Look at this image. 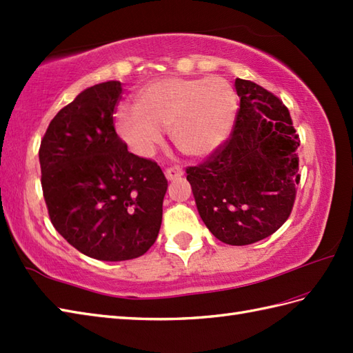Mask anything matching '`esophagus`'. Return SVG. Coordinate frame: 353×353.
<instances>
[{
    "instance_id": "34e87169",
    "label": "esophagus",
    "mask_w": 353,
    "mask_h": 353,
    "mask_svg": "<svg viewBox=\"0 0 353 353\" xmlns=\"http://www.w3.org/2000/svg\"><path fill=\"white\" fill-rule=\"evenodd\" d=\"M183 174V170L181 167H177V165H172V167H168L165 170V176H167L168 181H174V179L181 177Z\"/></svg>"
}]
</instances>
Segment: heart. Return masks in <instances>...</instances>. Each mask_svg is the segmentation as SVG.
<instances>
[{
	"instance_id": "heart-1",
	"label": "heart",
	"mask_w": 353,
	"mask_h": 353,
	"mask_svg": "<svg viewBox=\"0 0 353 353\" xmlns=\"http://www.w3.org/2000/svg\"><path fill=\"white\" fill-rule=\"evenodd\" d=\"M134 115L119 114L117 132L139 156H150L162 139L161 129L179 152L206 157L219 148L234 124L236 92L226 79L165 77L134 94Z\"/></svg>"
}]
</instances>
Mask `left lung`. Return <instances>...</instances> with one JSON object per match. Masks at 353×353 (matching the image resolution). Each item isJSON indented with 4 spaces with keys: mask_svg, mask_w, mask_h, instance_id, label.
<instances>
[{
    "mask_svg": "<svg viewBox=\"0 0 353 353\" xmlns=\"http://www.w3.org/2000/svg\"><path fill=\"white\" fill-rule=\"evenodd\" d=\"M239 108L229 138L186 168L201 220L230 245L261 241L288 220L301 182V144L288 108L250 80H235Z\"/></svg>",
    "mask_w": 353,
    "mask_h": 353,
    "instance_id": "obj_1",
    "label": "left lung"
}]
</instances>
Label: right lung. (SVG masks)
Masks as SVG:
<instances>
[{
  "instance_id": "right-lung-1",
  "label": "right lung",
  "mask_w": 353,
  "mask_h": 353,
  "mask_svg": "<svg viewBox=\"0 0 353 353\" xmlns=\"http://www.w3.org/2000/svg\"><path fill=\"white\" fill-rule=\"evenodd\" d=\"M123 88L85 89L41 141V183L54 229L86 256L127 261L156 241L168 182L159 165L127 150L114 114Z\"/></svg>"
}]
</instances>
